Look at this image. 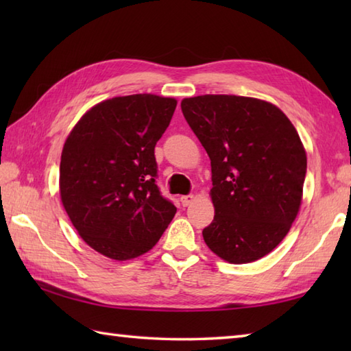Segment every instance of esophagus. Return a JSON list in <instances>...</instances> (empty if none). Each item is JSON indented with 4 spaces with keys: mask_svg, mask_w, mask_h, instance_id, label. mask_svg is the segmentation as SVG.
Here are the masks:
<instances>
[{
    "mask_svg": "<svg viewBox=\"0 0 351 351\" xmlns=\"http://www.w3.org/2000/svg\"><path fill=\"white\" fill-rule=\"evenodd\" d=\"M193 200H195V196L193 195H187V196H181V204L182 206H189Z\"/></svg>",
    "mask_w": 351,
    "mask_h": 351,
    "instance_id": "34e87169",
    "label": "esophagus"
}]
</instances>
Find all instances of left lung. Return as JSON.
Masks as SVG:
<instances>
[{
  "mask_svg": "<svg viewBox=\"0 0 351 351\" xmlns=\"http://www.w3.org/2000/svg\"><path fill=\"white\" fill-rule=\"evenodd\" d=\"M181 110L211 160L215 215L202 230L206 245L230 264L268 255L302 204L306 152L294 125L247 96L185 98Z\"/></svg>",
  "mask_w": 351,
  "mask_h": 351,
  "instance_id": "obj_1",
  "label": "left lung"
}]
</instances>
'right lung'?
<instances>
[{
    "mask_svg": "<svg viewBox=\"0 0 351 351\" xmlns=\"http://www.w3.org/2000/svg\"><path fill=\"white\" fill-rule=\"evenodd\" d=\"M176 99L151 93L111 98L90 108L66 138L60 197L81 238L125 261L151 250L176 206L156 185L155 145Z\"/></svg>",
    "mask_w": 351,
    "mask_h": 351,
    "instance_id": "add662e5",
    "label": "right lung"
}]
</instances>
